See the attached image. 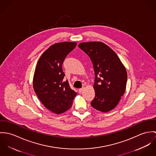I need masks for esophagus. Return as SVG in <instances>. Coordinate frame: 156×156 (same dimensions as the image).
<instances>
[{
	"instance_id": "34e87169",
	"label": "esophagus",
	"mask_w": 156,
	"mask_h": 156,
	"mask_svg": "<svg viewBox=\"0 0 156 156\" xmlns=\"http://www.w3.org/2000/svg\"><path fill=\"white\" fill-rule=\"evenodd\" d=\"M84 90V88L83 87V88H80L79 90H78V91H79V93H81Z\"/></svg>"
}]
</instances>
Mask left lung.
<instances>
[{"label":"left lung","mask_w":156,"mask_h":156,"mask_svg":"<svg viewBox=\"0 0 156 156\" xmlns=\"http://www.w3.org/2000/svg\"><path fill=\"white\" fill-rule=\"evenodd\" d=\"M78 47L90 58L94 71L95 97L91 106L104 112L113 109L125 92L127 74L124 66L116 53L103 42H83Z\"/></svg>","instance_id":"left-lung-1"}]
</instances>
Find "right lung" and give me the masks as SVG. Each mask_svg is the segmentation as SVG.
I'll return each instance as SVG.
<instances>
[{"instance_id": "obj_1", "label": "right lung", "mask_w": 156, "mask_h": 156, "mask_svg": "<svg viewBox=\"0 0 156 156\" xmlns=\"http://www.w3.org/2000/svg\"><path fill=\"white\" fill-rule=\"evenodd\" d=\"M76 42H63L50 46L39 58L35 69L33 86L38 98L48 109L60 114L72 106L77 94L72 90L62 69L63 62Z\"/></svg>"}]
</instances>
